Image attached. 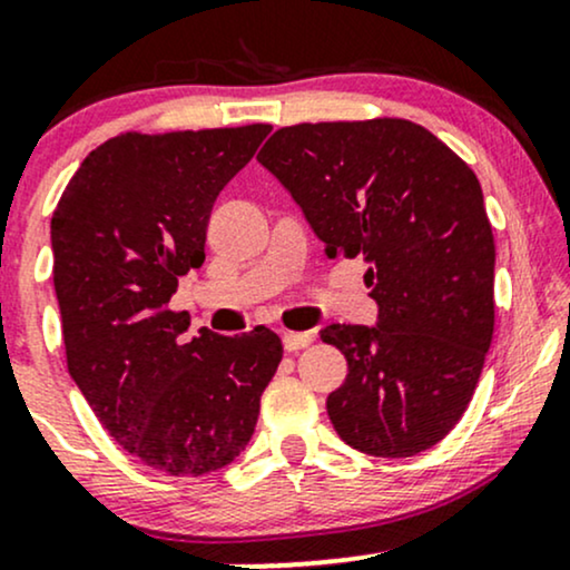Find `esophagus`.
<instances>
[{
	"mask_svg": "<svg viewBox=\"0 0 570 570\" xmlns=\"http://www.w3.org/2000/svg\"><path fill=\"white\" fill-rule=\"evenodd\" d=\"M313 343L311 332H284V348L286 351H303Z\"/></svg>",
	"mask_w": 570,
	"mask_h": 570,
	"instance_id": "34e87169",
	"label": "esophagus"
}]
</instances>
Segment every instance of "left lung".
Instances as JSON below:
<instances>
[{
	"mask_svg": "<svg viewBox=\"0 0 570 570\" xmlns=\"http://www.w3.org/2000/svg\"><path fill=\"white\" fill-rule=\"evenodd\" d=\"M257 160L330 257L370 265L377 326L322 330L348 362L326 399L340 440L381 458L434 448L472 402L493 340L495 244L474 171L399 117L278 128Z\"/></svg>",
	"mask_w": 570,
	"mask_h": 570,
	"instance_id": "8db88e82",
	"label": "left lung"
}]
</instances>
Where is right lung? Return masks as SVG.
I'll use <instances>...</instances> for the list:
<instances>
[{
	"label": "right lung",
	"mask_w": 570,
	"mask_h": 570,
	"mask_svg": "<svg viewBox=\"0 0 570 570\" xmlns=\"http://www.w3.org/2000/svg\"><path fill=\"white\" fill-rule=\"evenodd\" d=\"M267 134L128 130L82 160L50 222L69 375L122 450L171 476L240 455L284 356L265 326L187 340L189 316L168 305L206 259L214 200Z\"/></svg>",
	"instance_id": "add662e5"
}]
</instances>
